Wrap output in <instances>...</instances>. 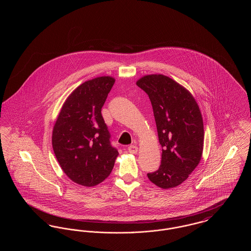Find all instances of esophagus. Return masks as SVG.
<instances>
[{
    "instance_id": "esophagus-1",
    "label": "esophagus",
    "mask_w": 251,
    "mask_h": 251,
    "mask_svg": "<svg viewBox=\"0 0 251 251\" xmlns=\"http://www.w3.org/2000/svg\"><path fill=\"white\" fill-rule=\"evenodd\" d=\"M137 151H138V148H137L136 146H134V145H131V146H129V148H128V151H129L130 153H132V154L136 153Z\"/></svg>"
}]
</instances>
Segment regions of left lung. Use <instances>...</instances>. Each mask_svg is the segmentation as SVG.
<instances>
[{
  "instance_id": "1",
  "label": "left lung",
  "mask_w": 251,
  "mask_h": 251,
  "mask_svg": "<svg viewBox=\"0 0 251 251\" xmlns=\"http://www.w3.org/2000/svg\"><path fill=\"white\" fill-rule=\"evenodd\" d=\"M136 84L151 100L163 148L161 165L148 173V178L163 189L176 187L201 159L204 129L201 110L187 89L165 75H147Z\"/></svg>"
}]
</instances>
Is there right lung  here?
I'll list each match as a JSON object with an SVG mask.
<instances>
[{"instance_id":"add662e5","label":"right lung","mask_w":251,"mask_h":251,"mask_svg":"<svg viewBox=\"0 0 251 251\" xmlns=\"http://www.w3.org/2000/svg\"><path fill=\"white\" fill-rule=\"evenodd\" d=\"M115 84L109 76L79 85L66 100L52 131L55 157L66 175L84 186H95L110 175L119 151L101 116Z\"/></svg>"}]
</instances>
